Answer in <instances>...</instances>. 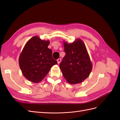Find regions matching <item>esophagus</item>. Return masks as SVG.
Here are the masks:
<instances>
[{
    "mask_svg": "<svg viewBox=\"0 0 120 120\" xmlns=\"http://www.w3.org/2000/svg\"><path fill=\"white\" fill-rule=\"evenodd\" d=\"M57 64H60L61 61V59H59L57 60Z\"/></svg>",
    "mask_w": 120,
    "mask_h": 120,
    "instance_id": "34e87169",
    "label": "esophagus"
}]
</instances>
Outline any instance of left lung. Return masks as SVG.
<instances>
[{"label":"left lung","instance_id":"8db88e82","mask_svg":"<svg viewBox=\"0 0 120 120\" xmlns=\"http://www.w3.org/2000/svg\"><path fill=\"white\" fill-rule=\"evenodd\" d=\"M66 52L60 64L63 75L68 83L77 84L88 78L93 64L84 42L80 38L72 43L64 41Z\"/></svg>","mask_w":120,"mask_h":120}]
</instances>
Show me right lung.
<instances>
[{
	"label": "right lung",
	"mask_w": 120,
	"mask_h": 120,
	"mask_svg": "<svg viewBox=\"0 0 120 120\" xmlns=\"http://www.w3.org/2000/svg\"><path fill=\"white\" fill-rule=\"evenodd\" d=\"M49 42L34 36L24 45L19 57V65L23 76L29 81L41 82L50 68L57 64L52 57V50L48 48Z\"/></svg>",
	"instance_id": "1"
}]
</instances>
